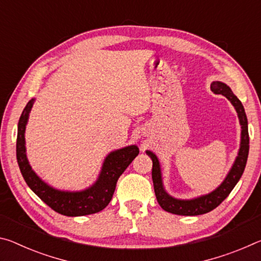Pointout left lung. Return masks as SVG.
I'll return each mask as SVG.
<instances>
[{
  "instance_id": "1",
  "label": "left lung",
  "mask_w": 261,
  "mask_h": 261,
  "mask_svg": "<svg viewBox=\"0 0 261 261\" xmlns=\"http://www.w3.org/2000/svg\"><path fill=\"white\" fill-rule=\"evenodd\" d=\"M211 90L215 94H222L230 101L235 108L238 120L241 124V144L238 149L237 156L233 161L230 170L228 171L226 178L222 180L218 188L210 193L202 194V196L192 198V199H179L170 196L166 191L165 185H163L162 171L160 161H159L155 153L152 151H146L147 155L152 159L153 168H152V179L154 185V192H155L156 200L162 210L169 213L177 215H187L194 216L201 215L216 208L221 202H222L235 188L238 180L244 173L247 155H249V130H247V118L244 107H243L240 99L232 93L231 88L227 84L222 82H213L211 84Z\"/></svg>"
}]
</instances>
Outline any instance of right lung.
Instances as JSON below:
<instances>
[{"label": "right lung", "instance_id": "right-lung-1", "mask_svg": "<svg viewBox=\"0 0 261 261\" xmlns=\"http://www.w3.org/2000/svg\"><path fill=\"white\" fill-rule=\"evenodd\" d=\"M34 101L35 99H31L21 113L17 134V161L26 184L43 202L62 215L83 216L102 211L112 200L117 179L139 154L138 146L130 145L110 152L105 158L98 178L91 187L81 191L55 189L35 173L26 155L25 130Z\"/></svg>", "mask_w": 261, "mask_h": 261}]
</instances>
